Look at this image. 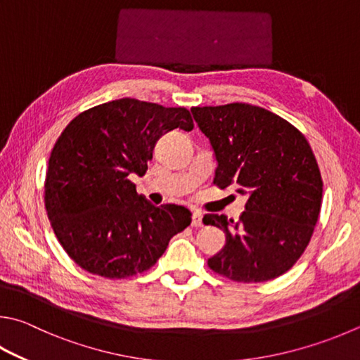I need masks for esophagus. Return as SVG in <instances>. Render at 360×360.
I'll return each mask as SVG.
<instances>
[{"mask_svg": "<svg viewBox=\"0 0 360 360\" xmlns=\"http://www.w3.org/2000/svg\"><path fill=\"white\" fill-rule=\"evenodd\" d=\"M192 226H202V215L201 212H193L192 215Z\"/></svg>", "mask_w": 360, "mask_h": 360, "instance_id": "34e87169", "label": "esophagus"}]
</instances>
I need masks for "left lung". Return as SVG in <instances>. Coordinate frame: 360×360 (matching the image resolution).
<instances>
[{
	"label": "left lung",
	"mask_w": 360,
	"mask_h": 360,
	"mask_svg": "<svg viewBox=\"0 0 360 360\" xmlns=\"http://www.w3.org/2000/svg\"><path fill=\"white\" fill-rule=\"evenodd\" d=\"M192 115L214 149V184H236L247 197L236 224L219 214L202 219L226 238L207 266L234 282L277 278L304 253L321 211L323 179L309 141L283 117L250 103L193 107Z\"/></svg>",
	"instance_id": "1"
}]
</instances>
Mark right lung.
<instances>
[{"mask_svg": "<svg viewBox=\"0 0 360 360\" xmlns=\"http://www.w3.org/2000/svg\"><path fill=\"white\" fill-rule=\"evenodd\" d=\"M173 129H193L187 108L124 97L80 113L61 132L49 159L45 209L82 269L105 278L136 276L191 225L187 207L154 206L129 179L146 173L155 143Z\"/></svg>", "mask_w": 360, "mask_h": 360, "instance_id": "right-lung-1", "label": "right lung"}]
</instances>
